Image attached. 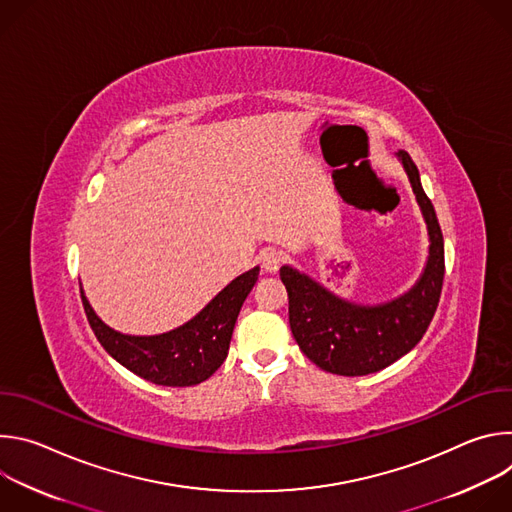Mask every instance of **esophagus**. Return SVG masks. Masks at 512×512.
Returning <instances> with one entry per match:
<instances>
[{
    "instance_id": "1",
    "label": "esophagus",
    "mask_w": 512,
    "mask_h": 512,
    "mask_svg": "<svg viewBox=\"0 0 512 512\" xmlns=\"http://www.w3.org/2000/svg\"><path fill=\"white\" fill-rule=\"evenodd\" d=\"M259 259H261V267L265 271H269V273H275L281 267V263H283V255L279 251H275V249H265Z\"/></svg>"
}]
</instances>
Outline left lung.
Returning a JSON list of instances; mask_svg holds the SVG:
<instances>
[{
	"mask_svg": "<svg viewBox=\"0 0 512 512\" xmlns=\"http://www.w3.org/2000/svg\"><path fill=\"white\" fill-rule=\"evenodd\" d=\"M401 160L429 235V257L407 294L377 306L342 300L312 277L283 265L279 277L289 298V326L302 352L326 373L362 377L383 371L407 354L425 334L444 283V237L419 170L407 152Z\"/></svg>",
	"mask_w": 512,
	"mask_h": 512,
	"instance_id": "obj_1",
	"label": "left lung"
}]
</instances>
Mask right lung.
<instances>
[{"mask_svg":"<svg viewBox=\"0 0 512 512\" xmlns=\"http://www.w3.org/2000/svg\"><path fill=\"white\" fill-rule=\"evenodd\" d=\"M257 275L259 267L239 275L190 322L158 336L121 334L93 312L83 289L81 298L97 340L125 369L156 385L192 387L225 362L237 316Z\"/></svg>","mask_w":512,"mask_h":512,"instance_id":"1","label":"right lung"}]
</instances>
